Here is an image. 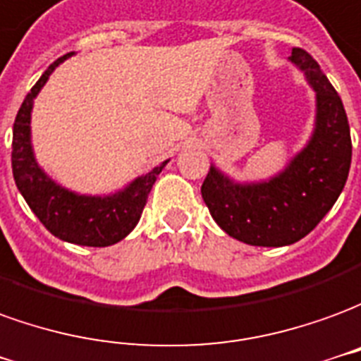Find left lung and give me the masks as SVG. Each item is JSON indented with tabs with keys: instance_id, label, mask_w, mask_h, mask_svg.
Returning a JSON list of instances; mask_svg holds the SVG:
<instances>
[{
	"instance_id": "1",
	"label": "left lung",
	"mask_w": 361,
	"mask_h": 361,
	"mask_svg": "<svg viewBox=\"0 0 361 361\" xmlns=\"http://www.w3.org/2000/svg\"><path fill=\"white\" fill-rule=\"evenodd\" d=\"M290 62L315 91V128L305 147L267 180L237 183L216 165L202 198L229 237L252 247H286L311 233L338 200L352 161L348 116L336 89L301 48Z\"/></svg>"
}]
</instances>
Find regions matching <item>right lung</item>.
<instances>
[{
    "label": "right lung",
    "mask_w": 361,
    "mask_h": 361,
    "mask_svg": "<svg viewBox=\"0 0 361 361\" xmlns=\"http://www.w3.org/2000/svg\"><path fill=\"white\" fill-rule=\"evenodd\" d=\"M71 56L73 52L58 58L42 73L17 112L13 124V176L29 208L54 237L83 247H109L122 241L137 226L152 186L169 161H163L159 167H153L116 192L103 196L73 192L46 175L37 163L30 142V112L52 71Z\"/></svg>",
    "instance_id": "obj_1"
}]
</instances>
